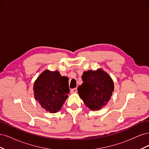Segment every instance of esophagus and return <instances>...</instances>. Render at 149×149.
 I'll use <instances>...</instances> for the list:
<instances>
[{"mask_svg": "<svg viewBox=\"0 0 149 149\" xmlns=\"http://www.w3.org/2000/svg\"><path fill=\"white\" fill-rule=\"evenodd\" d=\"M76 91H77V89L76 88H73L71 89V93H76Z\"/></svg>", "mask_w": 149, "mask_h": 149, "instance_id": "1", "label": "esophagus"}]
</instances>
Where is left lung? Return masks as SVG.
<instances>
[{"mask_svg": "<svg viewBox=\"0 0 149 149\" xmlns=\"http://www.w3.org/2000/svg\"><path fill=\"white\" fill-rule=\"evenodd\" d=\"M83 83L78 93L85 105L92 111L100 110L110 100L114 91V82L109 75L101 69L88 70L82 75Z\"/></svg>", "mask_w": 149, "mask_h": 149, "instance_id": "obj_1", "label": "left lung"}]
</instances>
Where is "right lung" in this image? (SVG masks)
<instances>
[{
  "instance_id": "add662e5",
  "label": "right lung",
  "mask_w": 149,
  "mask_h": 149,
  "mask_svg": "<svg viewBox=\"0 0 149 149\" xmlns=\"http://www.w3.org/2000/svg\"><path fill=\"white\" fill-rule=\"evenodd\" d=\"M35 100L42 107L51 113L58 112L63 105L70 93L68 78L58 71L45 70L34 83Z\"/></svg>"
}]
</instances>
